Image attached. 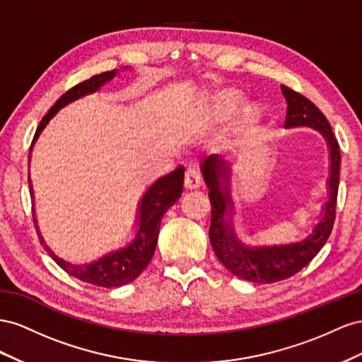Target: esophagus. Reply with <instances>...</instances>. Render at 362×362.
<instances>
[{"instance_id":"34e87169","label":"esophagus","mask_w":362,"mask_h":362,"mask_svg":"<svg viewBox=\"0 0 362 362\" xmlns=\"http://www.w3.org/2000/svg\"><path fill=\"white\" fill-rule=\"evenodd\" d=\"M202 185V173L195 163L188 165L187 171H185V188L187 189H197Z\"/></svg>"}]
</instances>
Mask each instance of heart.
<instances>
[{"instance_id":"b5f03b06","label":"heart","mask_w":362,"mask_h":362,"mask_svg":"<svg viewBox=\"0 0 362 362\" xmlns=\"http://www.w3.org/2000/svg\"><path fill=\"white\" fill-rule=\"evenodd\" d=\"M240 101H241V97L236 94V92H224V94L218 95L214 100L209 109L204 110L206 121L216 122V121L224 119L226 117H229L230 113L238 107ZM262 119H264V110L261 106L257 105L247 106L243 110L240 119L233 124L229 136L224 139L223 142L224 147L235 148V147L243 146L245 142H249L256 135L257 130L261 129Z\"/></svg>"}]
</instances>
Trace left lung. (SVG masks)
I'll return each instance as SVG.
<instances>
[{"instance_id": "left-lung-1", "label": "left lung", "mask_w": 362, "mask_h": 362, "mask_svg": "<svg viewBox=\"0 0 362 362\" xmlns=\"http://www.w3.org/2000/svg\"><path fill=\"white\" fill-rule=\"evenodd\" d=\"M282 94L286 100L285 127H313L322 133L329 148V199L323 204V216L314 226L313 233L308 238L285 245L249 247L241 243L233 232L232 216L224 218L227 212H232L230 199V165L216 154L206 158L203 162V177L209 188L211 200V227L209 240L218 261L232 274L244 281L255 284H273L294 276L311 262L315 255L322 250L332 232L335 221L337 195L339 185V154L338 141L334 136L329 121L313 101H309L298 92L285 85Z\"/></svg>"}]
</instances>
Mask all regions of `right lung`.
I'll return each instance as SVG.
<instances>
[{
  "label": "right lung",
  "mask_w": 362,
  "mask_h": 362,
  "mask_svg": "<svg viewBox=\"0 0 362 362\" xmlns=\"http://www.w3.org/2000/svg\"><path fill=\"white\" fill-rule=\"evenodd\" d=\"M117 72H118L117 69L101 72V74H97L85 81H81V83L66 90L65 94L54 103V106L48 110V113L42 118V121L39 122L35 138L32 141V146H30V151L33 150V146L37 141L40 132L45 129V126L49 122V119L56 115L57 110L69 105L71 101L78 100L88 94H92V92L98 90L103 85L109 83V81L117 76ZM183 170H185L183 167H179L173 173L163 175V177L154 182L147 189V192L142 195V200L139 204V215H138L139 218L138 233L135 236V240L121 250L112 252L106 256L100 257L98 261H94L90 264L72 265L62 259V257H57L48 249V245L44 243L42 235L39 233L35 209H33V221H35L36 232L39 235V240L60 268H64L68 274H71L76 279H80V281H83L86 284L105 286V288H117L135 281V279L144 272V268L150 264L154 250H156L163 214L168 211L170 206H173L180 199L182 191H183V175H185ZM28 187H30V195H32L33 199V188H32V180H30V177H28Z\"/></svg>",
  "instance_id": "add662e5"
}]
</instances>
